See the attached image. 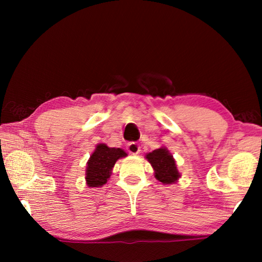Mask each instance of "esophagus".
Instances as JSON below:
<instances>
[{"label":"esophagus","instance_id":"1","mask_svg":"<svg viewBox=\"0 0 262 262\" xmlns=\"http://www.w3.org/2000/svg\"><path fill=\"white\" fill-rule=\"evenodd\" d=\"M126 148H127V151L132 155H137L140 152V147L136 142H129Z\"/></svg>","mask_w":262,"mask_h":262}]
</instances>
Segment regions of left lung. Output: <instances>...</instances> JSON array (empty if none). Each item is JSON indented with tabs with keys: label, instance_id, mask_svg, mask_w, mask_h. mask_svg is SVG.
I'll return each instance as SVG.
<instances>
[{
	"label": "left lung",
	"instance_id": "1",
	"mask_svg": "<svg viewBox=\"0 0 262 262\" xmlns=\"http://www.w3.org/2000/svg\"><path fill=\"white\" fill-rule=\"evenodd\" d=\"M145 158L151 164L155 170V178L164 185L176 183L180 173L177 168L176 161L166 148H159L152 152L147 154Z\"/></svg>",
	"mask_w": 262,
	"mask_h": 262
}]
</instances>
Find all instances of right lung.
Here are the masks:
<instances>
[{"label": "right lung", "instance_id": "add662e5", "mask_svg": "<svg viewBox=\"0 0 262 262\" xmlns=\"http://www.w3.org/2000/svg\"><path fill=\"white\" fill-rule=\"evenodd\" d=\"M127 154L120 148H108L104 143L96 147L86 163V185L89 187H101L107 183L115 162Z\"/></svg>", "mask_w": 262, "mask_h": 262}]
</instances>
